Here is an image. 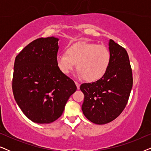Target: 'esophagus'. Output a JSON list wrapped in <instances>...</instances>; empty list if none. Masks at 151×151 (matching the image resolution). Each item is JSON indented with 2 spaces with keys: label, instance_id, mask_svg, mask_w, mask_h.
Here are the masks:
<instances>
[{
  "label": "esophagus",
  "instance_id": "1",
  "mask_svg": "<svg viewBox=\"0 0 151 151\" xmlns=\"http://www.w3.org/2000/svg\"><path fill=\"white\" fill-rule=\"evenodd\" d=\"M76 86H77V88H78V89H79V88H80V84L79 83V82H76Z\"/></svg>",
  "mask_w": 151,
  "mask_h": 151
}]
</instances>
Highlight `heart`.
<instances>
[{
    "label": "heart",
    "instance_id": "obj_1",
    "mask_svg": "<svg viewBox=\"0 0 151 151\" xmlns=\"http://www.w3.org/2000/svg\"><path fill=\"white\" fill-rule=\"evenodd\" d=\"M111 53L104 45L88 42H77L69 46L66 54L57 55L59 69L64 74L73 71L77 64L80 76L87 82H96L106 73L111 63Z\"/></svg>",
    "mask_w": 151,
    "mask_h": 151
}]
</instances>
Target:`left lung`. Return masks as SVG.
I'll list each match as a JSON object with an SVG mask.
<instances>
[{
	"instance_id": "obj_1",
	"label": "left lung",
	"mask_w": 151,
	"mask_h": 151,
	"mask_svg": "<svg viewBox=\"0 0 151 151\" xmlns=\"http://www.w3.org/2000/svg\"><path fill=\"white\" fill-rule=\"evenodd\" d=\"M110 65L105 75L80 85L84 95L82 110L91 122L104 124L116 119L125 109L133 86V73L126 49L109 41Z\"/></svg>"
}]
</instances>
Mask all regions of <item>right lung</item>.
<instances>
[{
  "mask_svg": "<svg viewBox=\"0 0 151 151\" xmlns=\"http://www.w3.org/2000/svg\"><path fill=\"white\" fill-rule=\"evenodd\" d=\"M58 39L40 38L16 55L12 90L18 106L32 122L49 124L63 114L69 97L77 89L57 65Z\"/></svg>",
  "mask_w": 151,
  "mask_h": 151,
  "instance_id": "right-lung-1",
  "label": "right lung"
}]
</instances>
